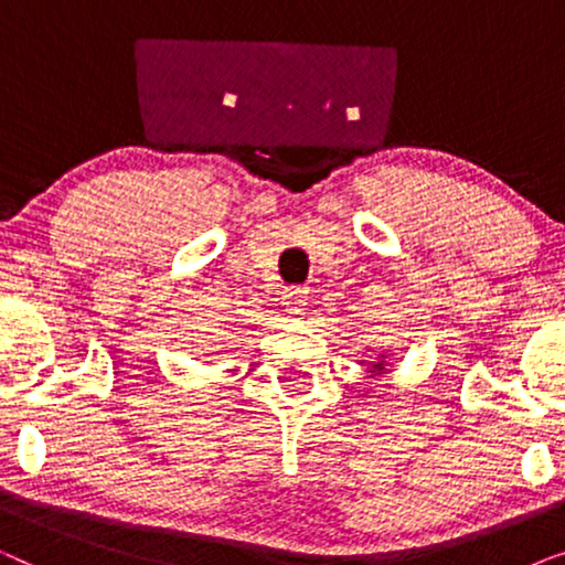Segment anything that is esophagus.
<instances>
[{
	"label": "esophagus",
	"instance_id": "34e87169",
	"mask_svg": "<svg viewBox=\"0 0 565 565\" xmlns=\"http://www.w3.org/2000/svg\"><path fill=\"white\" fill-rule=\"evenodd\" d=\"M306 303H308V290L306 288H288L282 292V306L288 313H300L306 311Z\"/></svg>",
	"mask_w": 565,
	"mask_h": 565
}]
</instances>
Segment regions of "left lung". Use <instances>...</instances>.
Masks as SVG:
<instances>
[{
	"label": "left lung",
	"mask_w": 565,
	"mask_h": 565,
	"mask_svg": "<svg viewBox=\"0 0 565 565\" xmlns=\"http://www.w3.org/2000/svg\"><path fill=\"white\" fill-rule=\"evenodd\" d=\"M388 354H391V350H385L383 354H377L375 362H367V370H365L367 377H375V375H383L385 373V367L391 365Z\"/></svg>",
	"instance_id": "obj_1"
}]
</instances>
